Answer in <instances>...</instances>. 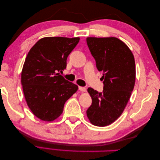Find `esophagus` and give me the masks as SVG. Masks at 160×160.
<instances>
[{
    "instance_id": "1",
    "label": "esophagus",
    "mask_w": 160,
    "mask_h": 160,
    "mask_svg": "<svg viewBox=\"0 0 160 160\" xmlns=\"http://www.w3.org/2000/svg\"><path fill=\"white\" fill-rule=\"evenodd\" d=\"M79 90L81 91H85L86 89L85 88H84V87H79Z\"/></svg>"
}]
</instances>
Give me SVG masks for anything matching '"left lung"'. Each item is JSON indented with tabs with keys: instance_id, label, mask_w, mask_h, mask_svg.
Instances as JSON below:
<instances>
[{
	"instance_id": "left-lung-1",
	"label": "left lung",
	"mask_w": 160,
	"mask_h": 160,
	"mask_svg": "<svg viewBox=\"0 0 160 160\" xmlns=\"http://www.w3.org/2000/svg\"><path fill=\"white\" fill-rule=\"evenodd\" d=\"M87 44L103 72V90L88 89L92 103L87 115L96 126H107L122 115L130 98L135 81V65L132 51L115 37L87 38Z\"/></svg>"
}]
</instances>
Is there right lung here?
<instances>
[{"label":"right lung","mask_w":160,"mask_h":160,"mask_svg":"<svg viewBox=\"0 0 160 160\" xmlns=\"http://www.w3.org/2000/svg\"><path fill=\"white\" fill-rule=\"evenodd\" d=\"M79 37H45L28 52L21 73V84L28 108L36 117L51 122L59 117L65 103L78 89L59 72Z\"/></svg>","instance_id":"right-lung-1"}]
</instances>
